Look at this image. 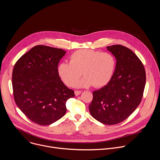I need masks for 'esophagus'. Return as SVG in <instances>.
<instances>
[{
  "instance_id": "esophagus-1",
  "label": "esophagus",
  "mask_w": 160,
  "mask_h": 160,
  "mask_svg": "<svg viewBox=\"0 0 160 160\" xmlns=\"http://www.w3.org/2000/svg\"><path fill=\"white\" fill-rule=\"evenodd\" d=\"M81 92H82L81 90H75V96H77L80 95L81 94Z\"/></svg>"
}]
</instances>
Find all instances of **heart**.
I'll use <instances>...</instances> for the list:
<instances>
[{"label":"heart","mask_w":160,"mask_h":160,"mask_svg":"<svg viewBox=\"0 0 160 160\" xmlns=\"http://www.w3.org/2000/svg\"><path fill=\"white\" fill-rule=\"evenodd\" d=\"M116 58L108 52L82 49L74 52L69 62H61L58 68L62 82L68 86L75 85L82 74L86 76L77 87H87L94 85L101 87L112 78L116 67Z\"/></svg>","instance_id":"1"}]
</instances>
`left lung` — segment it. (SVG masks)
<instances>
[{"label":"left lung","mask_w":160,"mask_h":160,"mask_svg":"<svg viewBox=\"0 0 160 160\" xmlns=\"http://www.w3.org/2000/svg\"><path fill=\"white\" fill-rule=\"evenodd\" d=\"M107 49L116 58L115 70L106 85L94 91L88 108L98 121L115 125L127 119L141 103L146 76L142 62L130 49L113 45Z\"/></svg>","instance_id":"1"}]
</instances>
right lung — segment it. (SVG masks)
I'll use <instances>...</instances> for the list:
<instances>
[{
  "instance_id": "1",
  "label": "right lung",
  "mask_w": 160,
  "mask_h": 160,
  "mask_svg": "<svg viewBox=\"0 0 160 160\" xmlns=\"http://www.w3.org/2000/svg\"><path fill=\"white\" fill-rule=\"evenodd\" d=\"M65 54L62 49L38 45L14 64L12 84L15 102L28 119L40 125L62 118L67 100L75 96L58 73L59 62Z\"/></svg>"
}]
</instances>
